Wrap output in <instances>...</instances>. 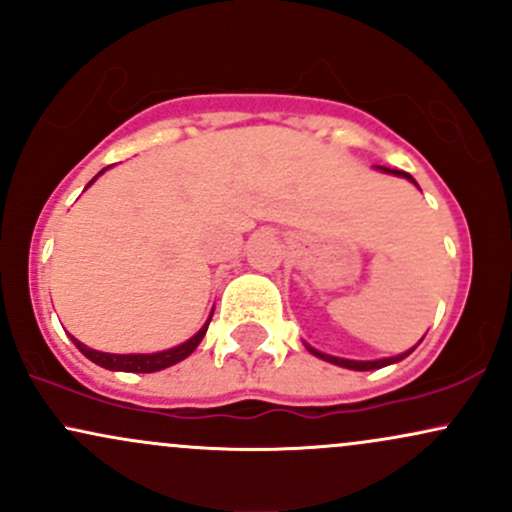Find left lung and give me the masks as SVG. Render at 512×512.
I'll return each mask as SVG.
<instances>
[{"label":"left lung","instance_id":"left-lung-1","mask_svg":"<svg viewBox=\"0 0 512 512\" xmlns=\"http://www.w3.org/2000/svg\"><path fill=\"white\" fill-rule=\"evenodd\" d=\"M378 170H383V173H392V175H399V178H407L409 182H414L416 185V180L411 178L409 173H404V170H390V168H383L380 166ZM421 342H424V339H421ZM419 342V344H421ZM305 349L310 351V354H315L317 358H322V361H327V363H334V366H342V368H349V370H375V368H385V366H392V363H397V361H402V358H407L411 351L416 349H409V351H404V354H399V356H390V358H378V361H351V358H339V356H330V354H322V351H317V349H313V346L310 344H305Z\"/></svg>","mask_w":512,"mask_h":512}]
</instances>
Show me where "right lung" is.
<instances>
[{"mask_svg":"<svg viewBox=\"0 0 512 512\" xmlns=\"http://www.w3.org/2000/svg\"><path fill=\"white\" fill-rule=\"evenodd\" d=\"M98 175H103V170ZM98 175H96V178H98ZM96 178L88 182V185H93V182H96ZM211 315H214V310H211ZM211 315L207 317V322H204L202 330H199L195 337H190V339H187V342H182L180 346H173V349L156 351V354H105V351L88 349L86 344H81L79 339H74V337H72V342L76 344V349H79L81 354H84L86 358H91V361L98 363V366H101V368L122 370V373H156V370L175 366V363H180L182 358H187V356L192 354V351L197 349L199 342H202V339H204V334H207Z\"/></svg>","mask_w":512,"mask_h":512,"instance_id":"add662e5","label":"right lung"}]
</instances>
